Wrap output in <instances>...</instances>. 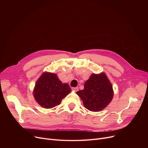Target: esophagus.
<instances>
[{
	"label": "esophagus",
	"mask_w": 148,
	"mask_h": 148,
	"mask_svg": "<svg viewBox=\"0 0 148 148\" xmlns=\"http://www.w3.org/2000/svg\"><path fill=\"white\" fill-rule=\"evenodd\" d=\"M71 89H72L73 90H74L75 92H77V91L79 90V88H72Z\"/></svg>",
	"instance_id": "1"
}]
</instances>
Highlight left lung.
Listing matches in <instances>:
<instances>
[{"instance_id":"1","label":"left lung","mask_w":148,"mask_h":148,"mask_svg":"<svg viewBox=\"0 0 148 148\" xmlns=\"http://www.w3.org/2000/svg\"><path fill=\"white\" fill-rule=\"evenodd\" d=\"M85 108L92 112H99L108 106L113 97L112 85L102 73L93 74L85 82L84 89L77 92Z\"/></svg>"}]
</instances>
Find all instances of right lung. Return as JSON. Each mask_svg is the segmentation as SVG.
<instances>
[{
  "instance_id": "obj_1",
  "label": "right lung",
  "mask_w": 148,
  "mask_h": 148,
  "mask_svg": "<svg viewBox=\"0 0 148 148\" xmlns=\"http://www.w3.org/2000/svg\"><path fill=\"white\" fill-rule=\"evenodd\" d=\"M71 90L69 85L62 83L56 74L45 72L36 82L34 97L41 107L51 108L59 105Z\"/></svg>"
}]
</instances>
